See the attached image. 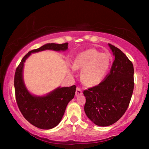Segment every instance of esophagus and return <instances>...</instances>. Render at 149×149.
I'll list each match as a JSON object with an SVG mask.
<instances>
[{
	"label": "esophagus",
	"instance_id": "34e87169",
	"mask_svg": "<svg viewBox=\"0 0 149 149\" xmlns=\"http://www.w3.org/2000/svg\"><path fill=\"white\" fill-rule=\"evenodd\" d=\"M81 95H82L81 89L80 88L77 87L76 89V91H75V96H76V97H79V96Z\"/></svg>",
	"mask_w": 149,
	"mask_h": 149
}]
</instances>
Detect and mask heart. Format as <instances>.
<instances>
[{"instance_id":"heart-1","label":"heart","mask_w":149,"mask_h":149,"mask_svg":"<svg viewBox=\"0 0 149 149\" xmlns=\"http://www.w3.org/2000/svg\"><path fill=\"white\" fill-rule=\"evenodd\" d=\"M110 58L107 54L100 53L97 50L90 49L75 58L71 72L81 70V79L89 87L97 85L102 81L110 67Z\"/></svg>"}]
</instances>
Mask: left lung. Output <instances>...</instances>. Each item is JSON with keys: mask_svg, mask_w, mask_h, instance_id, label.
I'll return each instance as SVG.
<instances>
[{"mask_svg": "<svg viewBox=\"0 0 149 149\" xmlns=\"http://www.w3.org/2000/svg\"><path fill=\"white\" fill-rule=\"evenodd\" d=\"M108 46L115 58L110 73L97 86L84 91L85 114L95 125L102 127L116 123L124 114L134 87L132 62L117 47Z\"/></svg>", "mask_w": 149, "mask_h": 149, "instance_id": "left-lung-1", "label": "left lung"}]
</instances>
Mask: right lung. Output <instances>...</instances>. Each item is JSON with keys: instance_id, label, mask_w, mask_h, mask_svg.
Returning <instances> with one entry per match:
<instances>
[{"instance_id": "1", "label": "right lung", "mask_w": 149, "mask_h": 149, "mask_svg": "<svg viewBox=\"0 0 149 149\" xmlns=\"http://www.w3.org/2000/svg\"><path fill=\"white\" fill-rule=\"evenodd\" d=\"M68 43H47L29 51L17 68L14 76V88L18 108L24 117L35 127L50 130L59 124L65 108L74 99L76 86L58 87L45 95H35L27 89L24 80V63L31 53L46 50L65 51Z\"/></svg>"}]
</instances>
